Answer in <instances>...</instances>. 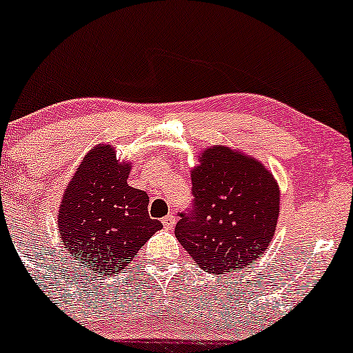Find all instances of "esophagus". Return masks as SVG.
<instances>
[{"label": "esophagus", "instance_id": "34e87169", "mask_svg": "<svg viewBox=\"0 0 353 353\" xmlns=\"http://www.w3.org/2000/svg\"><path fill=\"white\" fill-rule=\"evenodd\" d=\"M163 227L165 230H172L176 227V217L174 215H168V217L163 219Z\"/></svg>", "mask_w": 353, "mask_h": 353}]
</instances>
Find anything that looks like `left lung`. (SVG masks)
<instances>
[{"label":"left lung","mask_w":353,"mask_h":353,"mask_svg":"<svg viewBox=\"0 0 353 353\" xmlns=\"http://www.w3.org/2000/svg\"><path fill=\"white\" fill-rule=\"evenodd\" d=\"M194 209L176 236L207 273L246 268L268 250L279 217V188L261 161L222 144L205 148L190 171Z\"/></svg>","instance_id":"1"}]
</instances>
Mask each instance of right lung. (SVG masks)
Here are the masks:
<instances>
[{
  "label": "right lung",
  "instance_id": "1",
  "mask_svg": "<svg viewBox=\"0 0 353 353\" xmlns=\"http://www.w3.org/2000/svg\"><path fill=\"white\" fill-rule=\"evenodd\" d=\"M130 169L112 144H97L63 189L57 215L62 245L92 273H120L163 227L148 214V194L128 185Z\"/></svg>",
  "mask_w": 353,
  "mask_h": 353
}]
</instances>
